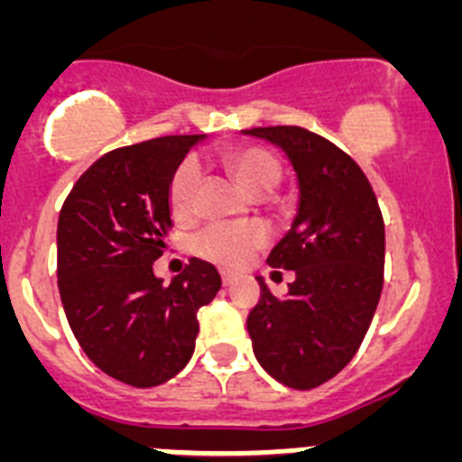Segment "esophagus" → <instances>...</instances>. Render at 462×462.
<instances>
[{
  "mask_svg": "<svg viewBox=\"0 0 462 462\" xmlns=\"http://www.w3.org/2000/svg\"><path fill=\"white\" fill-rule=\"evenodd\" d=\"M234 282H236V275H234V273L222 271V284H224V287H231V284H234Z\"/></svg>",
  "mask_w": 462,
  "mask_h": 462,
  "instance_id": "34e87169",
  "label": "esophagus"
}]
</instances>
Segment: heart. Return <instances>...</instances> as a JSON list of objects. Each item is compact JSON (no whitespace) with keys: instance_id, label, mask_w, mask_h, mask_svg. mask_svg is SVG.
Segmentation results:
<instances>
[{"instance_id":"obj_1","label":"heart","mask_w":462,"mask_h":462,"mask_svg":"<svg viewBox=\"0 0 462 462\" xmlns=\"http://www.w3.org/2000/svg\"><path fill=\"white\" fill-rule=\"evenodd\" d=\"M228 173L252 196H266L282 180V162L273 150L247 143L219 154ZM201 187V169L196 159L178 164L169 180V206L178 219H189L196 210V196ZM266 243V228L261 224H210L194 238V252L224 268L243 266Z\"/></svg>"}]
</instances>
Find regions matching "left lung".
Listing matches in <instances>:
<instances>
[{
    "instance_id": "left-lung-1",
    "label": "left lung",
    "mask_w": 462,
    "mask_h": 462,
    "mask_svg": "<svg viewBox=\"0 0 462 462\" xmlns=\"http://www.w3.org/2000/svg\"><path fill=\"white\" fill-rule=\"evenodd\" d=\"M291 159L300 206L273 247L268 266L293 271L287 298L261 277L247 317L256 361L289 389L310 391L336 377L358 352L383 287V219L361 166L303 126L245 129ZM280 273V271H275Z\"/></svg>"
}]
</instances>
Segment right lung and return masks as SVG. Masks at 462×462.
<instances>
[{
  "mask_svg": "<svg viewBox=\"0 0 462 462\" xmlns=\"http://www.w3.org/2000/svg\"><path fill=\"white\" fill-rule=\"evenodd\" d=\"M199 138L162 136L110 150L80 175L57 222V287L73 336L108 377L150 389L194 354L196 312L222 287L189 259L171 284L152 263L171 226L169 180Z\"/></svg>",
  "mask_w": 462,
  "mask_h": 462,
  "instance_id": "right-lung-1",
  "label": "right lung"
}]
</instances>
